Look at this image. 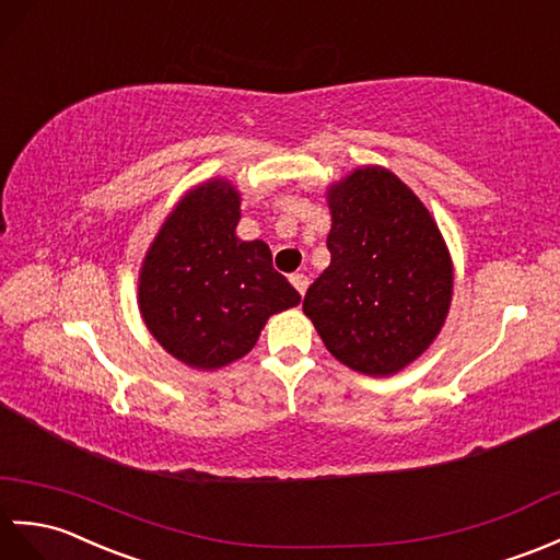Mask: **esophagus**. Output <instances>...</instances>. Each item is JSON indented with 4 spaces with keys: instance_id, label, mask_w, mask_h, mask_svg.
Here are the masks:
<instances>
[{
    "instance_id": "obj_1",
    "label": "esophagus",
    "mask_w": 560,
    "mask_h": 560,
    "mask_svg": "<svg viewBox=\"0 0 560 560\" xmlns=\"http://www.w3.org/2000/svg\"><path fill=\"white\" fill-rule=\"evenodd\" d=\"M290 282L296 288V292H300L304 296L306 288H308V278L304 276V272H294V276H290Z\"/></svg>"
}]
</instances>
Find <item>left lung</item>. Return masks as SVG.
<instances>
[{
    "label": "left lung",
    "instance_id": "1",
    "mask_svg": "<svg viewBox=\"0 0 560 560\" xmlns=\"http://www.w3.org/2000/svg\"><path fill=\"white\" fill-rule=\"evenodd\" d=\"M330 266L304 296L328 352L393 376L429 350L453 300V260L429 208L390 170L364 165L328 186Z\"/></svg>",
    "mask_w": 560,
    "mask_h": 560
}]
</instances>
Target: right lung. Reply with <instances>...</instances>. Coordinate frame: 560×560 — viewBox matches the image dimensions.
Instances as JSON below:
<instances>
[{
	"mask_svg": "<svg viewBox=\"0 0 560 560\" xmlns=\"http://www.w3.org/2000/svg\"><path fill=\"white\" fill-rule=\"evenodd\" d=\"M242 196L228 179L186 191L160 225L139 270V308L163 350L215 371L254 350L272 314L302 302L272 268L266 242L237 237Z\"/></svg>",
	"mask_w": 560,
	"mask_h": 560,
	"instance_id": "1",
	"label": "right lung"
}]
</instances>
